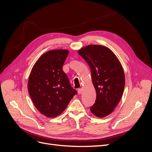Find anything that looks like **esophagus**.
Wrapping results in <instances>:
<instances>
[{
	"instance_id": "1",
	"label": "esophagus",
	"mask_w": 152,
	"mask_h": 152,
	"mask_svg": "<svg viewBox=\"0 0 152 152\" xmlns=\"http://www.w3.org/2000/svg\"><path fill=\"white\" fill-rule=\"evenodd\" d=\"M77 91H78V94H81L82 93V89L80 88V89H79L77 90Z\"/></svg>"
}]
</instances>
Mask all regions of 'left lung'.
<instances>
[{
  "mask_svg": "<svg viewBox=\"0 0 152 152\" xmlns=\"http://www.w3.org/2000/svg\"><path fill=\"white\" fill-rule=\"evenodd\" d=\"M80 56L91 68L96 93L94 104L90 108L94 115L103 118L111 113L122 98L125 75L117 56L101 45H89L80 49Z\"/></svg>",
  "mask_w": 152,
  "mask_h": 152,
  "instance_id": "8db88e82",
  "label": "left lung"
}]
</instances>
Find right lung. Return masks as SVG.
I'll return each mask as SVG.
<instances>
[{"instance_id": "1", "label": "right lung", "mask_w": 152, "mask_h": 152, "mask_svg": "<svg viewBox=\"0 0 152 152\" xmlns=\"http://www.w3.org/2000/svg\"><path fill=\"white\" fill-rule=\"evenodd\" d=\"M68 50H52L36 61L28 78V93L35 107L45 116L60 115L77 92L62 70Z\"/></svg>"}]
</instances>
